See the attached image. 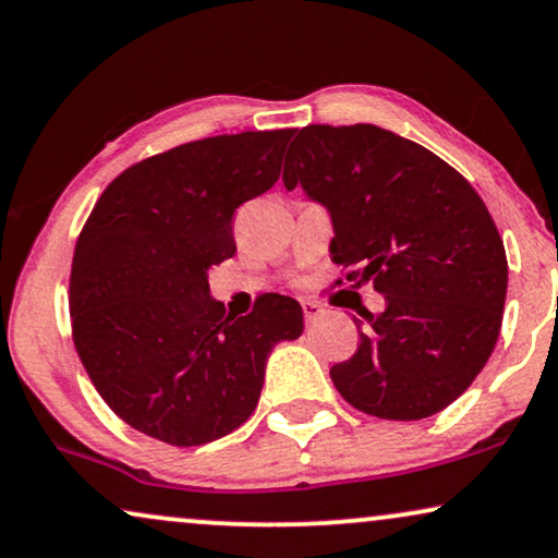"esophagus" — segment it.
<instances>
[{"mask_svg":"<svg viewBox=\"0 0 558 558\" xmlns=\"http://www.w3.org/2000/svg\"><path fill=\"white\" fill-rule=\"evenodd\" d=\"M301 306H303V316H306L308 324L316 322V318L324 314V306L318 301H314V299H306V301L301 303Z\"/></svg>","mask_w":558,"mask_h":558,"instance_id":"34e87169","label":"esophagus"}]
</instances>
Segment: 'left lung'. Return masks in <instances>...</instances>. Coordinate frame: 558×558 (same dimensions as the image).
Segmentation results:
<instances>
[{"instance_id":"1","label":"left lung","mask_w":558,"mask_h":558,"mask_svg":"<svg viewBox=\"0 0 558 558\" xmlns=\"http://www.w3.org/2000/svg\"><path fill=\"white\" fill-rule=\"evenodd\" d=\"M283 183L329 209V252L347 280L385 295L383 314H362L356 352L331 367L339 396L388 421L454 403L493 354L508 293L502 236L480 193L439 155L375 124L293 132Z\"/></svg>"}]
</instances>
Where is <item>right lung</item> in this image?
<instances>
[{
	"label": "right lung",
	"instance_id": "right-lung-1",
	"mask_svg": "<svg viewBox=\"0 0 558 558\" xmlns=\"http://www.w3.org/2000/svg\"><path fill=\"white\" fill-rule=\"evenodd\" d=\"M293 130L193 140L130 166L81 229L71 331L94 388L140 434L202 447L255 411L267 354L299 339L303 311L265 293L247 316L209 295L236 252L234 211L280 175Z\"/></svg>",
	"mask_w": 558,
	"mask_h": 558
}]
</instances>
